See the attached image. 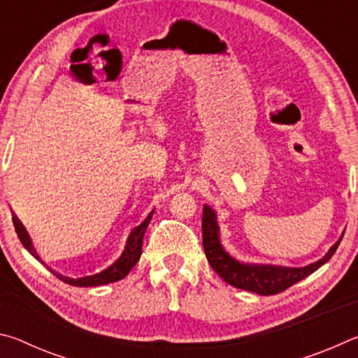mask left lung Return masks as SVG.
Here are the masks:
<instances>
[{
  "label": "left lung",
  "mask_w": 358,
  "mask_h": 358,
  "mask_svg": "<svg viewBox=\"0 0 358 358\" xmlns=\"http://www.w3.org/2000/svg\"><path fill=\"white\" fill-rule=\"evenodd\" d=\"M344 235V234H343ZM343 237L330 248L325 256L308 266L301 268H289V266H273V265H246L232 259L222 250L220 243V229L216 224V215L208 205L203 207L202 215V243L208 264L217 275L230 286L250 290L259 295H275L282 290L294 286L303 278L314 273L319 266H322L333 254Z\"/></svg>",
  "instance_id": "left-lung-1"
}]
</instances>
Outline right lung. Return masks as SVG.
<instances>
[{
  "instance_id": "obj_1",
  "label": "right lung",
  "mask_w": 358,
  "mask_h": 358,
  "mask_svg": "<svg viewBox=\"0 0 358 358\" xmlns=\"http://www.w3.org/2000/svg\"><path fill=\"white\" fill-rule=\"evenodd\" d=\"M151 216H153V211H151V213L147 216V220H145L141 226H137L134 230H132L129 238H128V243H126L124 251H123V254H121V257L117 260V262L112 264L108 268L99 271V273L88 275L83 278H69V276L58 273V271L50 270L48 266L47 268L50 270L52 273L58 278V280H62L64 282L71 284V286H77V287L102 286V284H108V282L123 280L124 276H128V273L132 270V266L138 262V259H141L142 245H143V234L151 221ZM12 222H14L17 237H19V240L22 241V245L27 248L28 252L31 254L33 257L41 260L38 252H36V250H34V246L31 245V240H29V237H28V232L25 230V227H23V224L20 222L19 217H17L15 215H12Z\"/></svg>"
}]
</instances>
